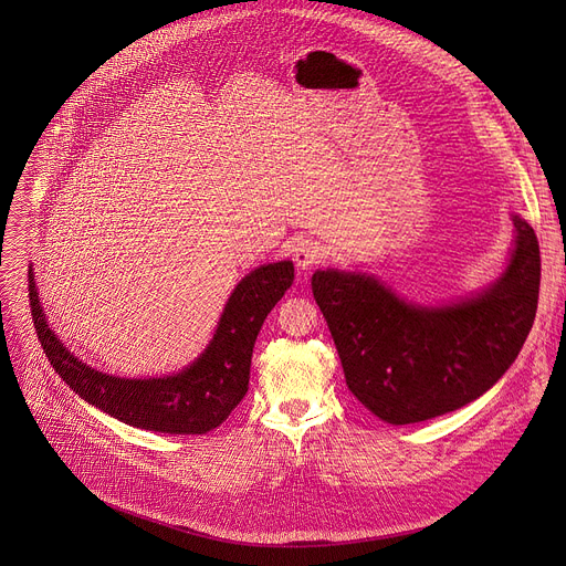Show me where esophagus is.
Here are the masks:
<instances>
[{
	"mask_svg": "<svg viewBox=\"0 0 566 566\" xmlns=\"http://www.w3.org/2000/svg\"><path fill=\"white\" fill-rule=\"evenodd\" d=\"M293 261L301 271H312L316 263L323 261V248L314 238H298V243L293 245Z\"/></svg>",
	"mask_w": 566,
	"mask_h": 566,
	"instance_id": "obj_1",
	"label": "esophagus"
}]
</instances>
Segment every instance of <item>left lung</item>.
I'll return each mask as SVG.
<instances>
[{
    "label": "left lung",
    "instance_id": "8db88e82",
    "mask_svg": "<svg viewBox=\"0 0 566 566\" xmlns=\"http://www.w3.org/2000/svg\"><path fill=\"white\" fill-rule=\"evenodd\" d=\"M514 227L507 271L454 305L406 303L363 273H314V301L348 390L376 418L390 424L438 418L482 397L512 367L537 314L542 277L534 229L518 216Z\"/></svg>",
    "mask_w": 566,
    "mask_h": 566
}]
</instances>
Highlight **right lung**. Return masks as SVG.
<instances>
[{
  "label": "right lung",
  "mask_w": 566,
  "mask_h": 566,
  "mask_svg": "<svg viewBox=\"0 0 566 566\" xmlns=\"http://www.w3.org/2000/svg\"><path fill=\"white\" fill-rule=\"evenodd\" d=\"M291 284V261L259 265L233 289L206 350L184 371L163 378H118L77 360L50 331L32 271L29 305L45 358L84 401L137 429L206 433L245 397L256 335Z\"/></svg>",
  "instance_id": "obj_1"
}]
</instances>
